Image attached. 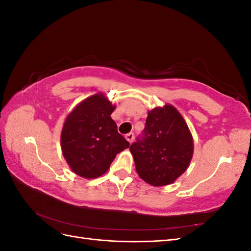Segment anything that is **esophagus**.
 Instances as JSON below:
<instances>
[{"label":"esophagus","mask_w":251,"mask_h":251,"mask_svg":"<svg viewBox=\"0 0 251 251\" xmlns=\"http://www.w3.org/2000/svg\"><path fill=\"white\" fill-rule=\"evenodd\" d=\"M126 140L130 142V143H132L133 142V140H134V134L133 133H128V134H126Z\"/></svg>","instance_id":"obj_1"}]
</instances>
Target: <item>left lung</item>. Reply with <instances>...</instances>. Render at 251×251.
Wrapping results in <instances>:
<instances>
[{
  "mask_svg": "<svg viewBox=\"0 0 251 251\" xmlns=\"http://www.w3.org/2000/svg\"><path fill=\"white\" fill-rule=\"evenodd\" d=\"M138 176L153 186L172 184L188 168L194 153L191 131L172 104L148 113L142 136L130 147Z\"/></svg>",
  "mask_w": 251,
  "mask_h": 251,
  "instance_id": "1",
  "label": "left lung"
}]
</instances>
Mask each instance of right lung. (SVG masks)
Here are the masks:
<instances>
[{
    "mask_svg": "<svg viewBox=\"0 0 251 251\" xmlns=\"http://www.w3.org/2000/svg\"><path fill=\"white\" fill-rule=\"evenodd\" d=\"M115 108L102 93H97L79 102L67 116L60 147L67 163L78 176H101L116 155L130 147L111 118Z\"/></svg>",
    "mask_w": 251,
    "mask_h": 251,
    "instance_id": "add662e5",
    "label": "right lung"
}]
</instances>
